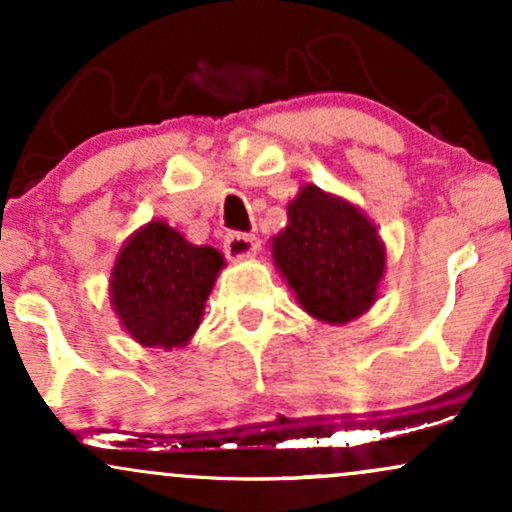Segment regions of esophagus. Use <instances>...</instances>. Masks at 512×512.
<instances>
[{"instance_id":"esophagus-1","label":"esophagus","mask_w":512,"mask_h":512,"mask_svg":"<svg viewBox=\"0 0 512 512\" xmlns=\"http://www.w3.org/2000/svg\"><path fill=\"white\" fill-rule=\"evenodd\" d=\"M223 250H226V255L231 257V260H248V257H252L260 250V238L252 236V233L231 231L223 238Z\"/></svg>"}]
</instances>
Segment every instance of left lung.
I'll list each match as a JSON object with an SVG mask.
<instances>
[{
    "instance_id": "1",
    "label": "left lung",
    "mask_w": 512,
    "mask_h": 512,
    "mask_svg": "<svg viewBox=\"0 0 512 512\" xmlns=\"http://www.w3.org/2000/svg\"><path fill=\"white\" fill-rule=\"evenodd\" d=\"M274 262L305 313L342 325L373 305L385 248L361 211L308 185L289 204V226L274 238Z\"/></svg>"
}]
</instances>
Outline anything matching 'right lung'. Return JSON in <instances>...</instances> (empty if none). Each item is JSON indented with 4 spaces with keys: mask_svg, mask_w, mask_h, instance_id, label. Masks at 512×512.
I'll return each mask as SVG.
<instances>
[{
    "mask_svg": "<svg viewBox=\"0 0 512 512\" xmlns=\"http://www.w3.org/2000/svg\"><path fill=\"white\" fill-rule=\"evenodd\" d=\"M221 267L219 250L187 243L163 221H151L120 250L110 301L139 344L173 349L195 334Z\"/></svg>",
    "mask_w": 512,
    "mask_h": 512,
    "instance_id": "right-lung-1",
    "label": "right lung"
}]
</instances>
